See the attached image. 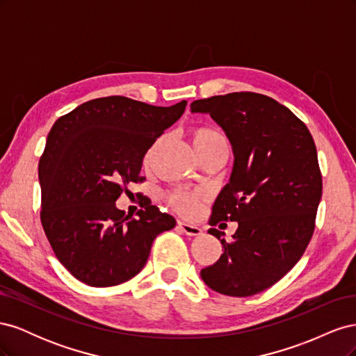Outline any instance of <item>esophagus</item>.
<instances>
[{
	"label": "esophagus",
	"mask_w": 356,
	"mask_h": 356,
	"mask_svg": "<svg viewBox=\"0 0 356 356\" xmlns=\"http://www.w3.org/2000/svg\"><path fill=\"white\" fill-rule=\"evenodd\" d=\"M178 227L184 232L188 236H200L202 234V230L197 227V225H193L190 222H186V221H178Z\"/></svg>",
	"instance_id": "34e87169"
}]
</instances>
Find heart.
I'll use <instances>...</instances> for the list:
<instances>
[{
	"label": "heart",
	"instance_id": "1",
	"mask_svg": "<svg viewBox=\"0 0 356 356\" xmlns=\"http://www.w3.org/2000/svg\"><path fill=\"white\" fill-rule=\"evenodd\" d=\"M190 139H191V144H193V147H195L199 157L213 152V149L229 148L225 138L218 131H215V129L208 127V126L193 127L190 131ZM166 199L172 208H175L181 213L190 215L193 212H196V209L199 207V202L202 199V193L184 190V188H177L174 191L168 193Z\"/></svg>",
	"mask_w": 356,
	"mask_h": 356
}]
</instances>
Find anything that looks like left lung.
Here are the masks:
<instances>
[{
    "instance_id": "obj_1",
    "label": "left lung",
    "mask_w": 356,
    "mask_h": 356,
    "mask_svg": "<svg viewBox=\"0 0 356 356\" xmlns=\"http://www.w3.org/2000/svg\"><path fill=\"white\" fill-rule=\"evenodd\" d=\"M190 108L209 114L224 129L234 154L209 224H239L232 242L220 230H208L221 241L222 255L200 276L224 296L261 293L297 264L314 234L322 196L314 138L293 111L260 93L212 96Z\"/></svg>"
}]
</instances>
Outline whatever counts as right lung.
I'll list each match as a JSON object with an SVG mask.
<instances>
[{"mask_svg":"<svg viewBox=\"0 0 356 356\" xmlns=\"http://www.w3.org/2000/svg\"><path fill=\"white\" fill-rule=\"evenodd\" d=\"M186 105L106 96L53 124L38 163L40 218L53 252L80 282L104 288L129 281L143 270L157 234L175 227L154 204L132 218L115 200L129 182L144 181V156Z\"/></svg>","mask_w":356,"mask_h":356,"instance_id":"obj_1","label":"right lung"}]
</instances>
